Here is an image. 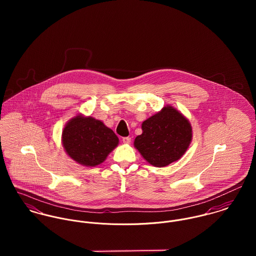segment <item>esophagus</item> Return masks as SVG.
<instances>
[{
	"label": "esophagus",
	"mask_w": 256,
	"mask_h": 256,
	"mask_svg": "<svg viewBox=\"0 0 256 256\" xmlns=\"http://www.w3.org/2000/svg\"><path fill=\"white\" fill-rule=\"evenodd\" d=\"M122 141H123L124 144H130L131 143V138L130 137H124L122 139Z\"/></svg>",
	"instance_id": "esophagus-1"
}]
</instances>
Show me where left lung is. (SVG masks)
Here are the masks:
<instances>
[{
  "label": "left lung",
  "mask_w": 256,
  "mask_h": 256,
  "mask_svg": "<svg viewBox=\"0 0 256 256\" xmlns=\"http://www.w3.org/2000/svg\"><path fill=\"white\" fill-rule=\"evenodd\" d=\"M143 133L135 138L134 146L146 162L164 168L178 160L192 141L189 120L172 106H166L142 123Z\"/></svg>",
  "instance_id": "left-lung-1"
}]
</instances>
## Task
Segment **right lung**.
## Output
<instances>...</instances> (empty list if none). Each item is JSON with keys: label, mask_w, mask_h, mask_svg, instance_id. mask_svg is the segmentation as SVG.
Returning <instances> with one entry per match:
<instances>
[{"label": "right lung", "mask_w": 256, "mask_h": 256, "mask_svg": "<svg viewBox=\"0 0 256 256\" xmlns=\"http://www.w3.org/2000/svg\"><path fill=\"white\" fill-rule=\"evenodd\" d=\"M118 144V137L102 121L82 114L70 119L62 132L65 152L84 166L102 164Z\"/></svg>", "instance_id": "obj_1"}]
</instances>
